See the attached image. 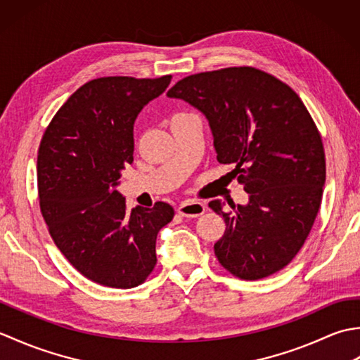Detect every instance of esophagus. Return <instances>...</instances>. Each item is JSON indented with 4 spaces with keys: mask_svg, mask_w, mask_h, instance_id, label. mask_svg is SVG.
<instances>
[{
    "mask_svg": "<svg viewBox=\"0 0 360 360\" xmlns=\"http://www.w3.org/2000/svg\"><path fill=\"white\" fill-rule=\"evenodd\" d=\"M204 210H205V205L202 202H182L178 207L179 215L186 218L201 217Z\"/></svg>",
    "mask_w": 360,
    "mask_h": 360,
    "instance_id": "1",
    "label": "esophagus"
}]
</instances>
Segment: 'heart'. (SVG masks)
<instances>
[{
  "mask_svg": "<svg viewBox=\"0 0 360 360\" xmlns=\"http://www.w3.org/2000/svg\"><path fill=\"white\" fill-rule=\"evenodd\" d=\"M179 114H181V112H179Z\"/></svg>",
  "mask_w": 360,
  "mask_h": 360,
  "instance_id": "b5f03b06",
  "label": "heart"
}]
</instances>
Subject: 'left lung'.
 Masks as SVG:
<instances>
[{"label":"left lung","instance_id":"left-lung-1","mask_svg":"<svg viewBox=\"0 0 360 360\" xmlns=\"http://www.w3.org/2000/svg\"><path fill=\"white\" fill-rule=\"evenodd\" d=\"M204 112L221 164L249 193L248 205L218 200L224 218L215 243L219 264L233 277L259 280L281 271L303 248L322 204L326 162L317 125L295 91L252 66L188 75L168 89Z\"/></svg>","mask_w":360,"mask_h":360}]
</instances>
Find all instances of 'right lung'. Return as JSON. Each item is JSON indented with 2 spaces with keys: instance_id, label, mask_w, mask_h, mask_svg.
Listing matches in <instances>:
<instances>
[{
  "instance_id": "obj_1",
  "label": "right lung",
  "mask_w": 360,
  "mask_h": 360,
  "mask_svg": "<svg viewBox=\"0 0 360 360\" xmlns=\"http://www.w3.org/2000/svg\"><path fill=\"white\" fill-rule=\"evenodd\" d=\"M158 79L101 77L80 86L44 129L37 159L40 210L56 246L83 277L129 289L156 266V236L170 204L127 209L114 187L133 162L137 114L170 85Z\"/></svg>"
}]
</instances>
